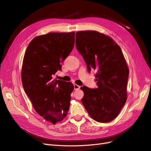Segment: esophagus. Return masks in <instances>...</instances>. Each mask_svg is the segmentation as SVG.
Masks as SVG:
<instances>
[{
  "label": "esophagus",
  "instance_id": "34e87169",
  "mask_svg": "<svg viewBox=\"0 0 151 151\" xmlns=\"http://www.w3.org/2000/svg\"><path fill=\"white\" fill-rule=\"evenodd\" d=\"M74 90H78V89H80L81 87L79 85H77V84H74Z\"/></svg>",
  "mask_w": 151,
  "mask_h": 151
}]
</instances>
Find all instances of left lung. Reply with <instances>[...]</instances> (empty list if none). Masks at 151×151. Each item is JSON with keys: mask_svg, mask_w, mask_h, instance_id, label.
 I'll use <instances>...</instances> for the list:
<instances>
[{"mask_svg": "<svg viewBox=\"0 0 151 151\" xmlns=\"http://www.w3.org/2000/svg\"><path fill=\"white\" fill-rule=\"evenodd\" d=\"M76 48L83 55L89 72L96 70L98 88L81 87V99L93 120L100 123L113 120L127 99L129 69L120 47L111 37L96 31L76 33Z\"/></svg>", "mask_w": 151, "mask_h": 151, "instance_id": "obj_1", "label": "left lung"}]
</instances>
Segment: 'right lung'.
<instances>
[{
  "label": "right lung",
  "instance_id": "obj_1",
  "mask_svg": "<svg viewBox=\"0 0 151 151\" xmlns=\"http://www.w3.org/2000/svg\"><path fill=\"white\" fill-rule=\"evenodd\" d=\"M75 32L49 33L31 41L22 61L21 81L35 111L53 125L66 117L69 109L71 83L53 79L60 63L70 53Z\"/></svg>",
  "mask_w": 151,
  "mask_h": 151
}]
</instances>
